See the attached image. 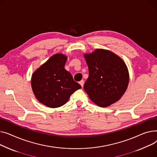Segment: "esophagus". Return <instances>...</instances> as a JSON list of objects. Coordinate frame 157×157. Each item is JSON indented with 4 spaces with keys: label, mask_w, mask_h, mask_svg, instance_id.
Returning <instances> with one entry per match:
<instances>
[{
    "label": "esophagus",
    "mask_w": 157,
    "mask_h": 157,
    "mask_svg": "<svg viewBox=\"0 0 157 157\" xmlns=\"http://www.w3.org/2000/svg\"><path fill=\"white\" fill-rule=\"evenodd\" d=\"M84 80H81V81L79 82V84H80V85L82 86V87H84Z\"/></svg>",
    "instance_id": "1"
}]
</instances>
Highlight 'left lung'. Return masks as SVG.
<instances>
[{
  "label": "left lung",
  "mask_w": 157,
  "mask_h": 157,
  "mask_svg": "<svg viewBox=\"0 0 157 157\" xmlns=\"http://www.w3.org/2000/svg\"><path fill=\"white\" fill-rule=\"evenodd\" d=\"M89 77L84 89L89 98L101 107H107L122 98L128 87L129 74L125 62L113 52L96 49L84 54Z\"/></svg>",
  "instance_id": "1"
}]
</instances>
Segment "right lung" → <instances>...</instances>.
I'll use <instances>...</instances> for the list:
<instances>
[{
  "instance_id": "add662e5",
  "label": "right lung",
  "mask_w": 157,
  "mask_h": 157,
  "mask_svg": "<svg viewBox=\"0 0 157 157\" xmlns=\"http://www.w3.org/2000/svg\"><path fill=\"white\" fill-rule=\"evenodd\" d=\"M67 60L66 55L55 54L33 73V93L46 106L54 108L64 105L70 96L81 88L71 73L64 69Z\"/></svg>"
}]
</instances>
